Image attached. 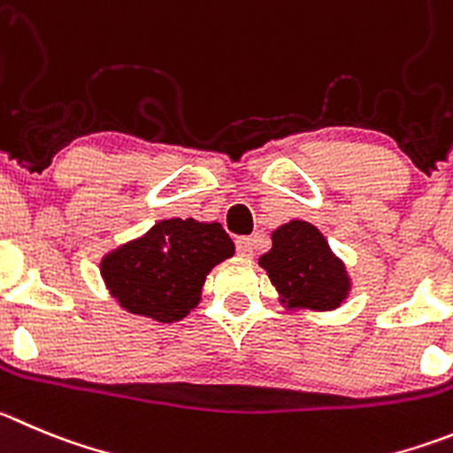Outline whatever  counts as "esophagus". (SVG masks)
Instances as JSON below:
<instances>
[{
	"mask_svg": "<svg viewBox=\"0 0 453 453\" xmlns=\"http://www.w3.org/2000/svg\"><path fill=\"white\" fill-rule=\"evenodd\" d=\"M236 252L241 257L255 255V239L252 236H236Z\"/></svg>",
	"mask_w": 453,
	"mask_h": 453,
	"instance_id": "1",
	"label": "esophagus"
}]
</instances>
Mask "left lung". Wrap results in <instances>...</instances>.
<instances>
[{
  "label": "left lung",
  "instance_id": "left-lung-1",
  "mask_svg": "<svg viewBox=\"0 0 453 453\" xmlns=\"http://www.w3.org/2000/svg\"><path fill=\"white\" fill-rule=\"evenodd\" d=\"M270 281L293 306L333 311L349 293V277L322 232L306 221L274 230L273 250L259 259Z\"/></svg>",
  "mask_w": 453,
  "mask_h": 453
}]
</instances>
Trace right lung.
<instances>
[{"instance_id":"1","label":"right lung","mask_w":453,"mask_h":453,"mask_svg":"<svg viewBox=\"0 0 453 453\" xmlns=\"http://www.w3.org/2000/svg\"><path fill=\"white\" fill-rule=\"evenodd\" d=\"M232 255L221 223L167 219L104 257L103 277L122 308L169 324L196 306L205 274Z\"/></svg>"}]
</instances>
